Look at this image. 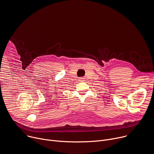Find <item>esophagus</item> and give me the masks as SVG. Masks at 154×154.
I'll use <instances>...</instances> for the list:
<instances>
[{"label":"esophagus","mask_w":154,"mask_h":154,"mask_svg":"<svg viewBox=\"0 0 154 154\" xmlns=\"http://www.w3.org/2000/svg\"><path fill=\"white\" fill-rule=\"evenodd\" d=\"M80 79H81V81H82V78H81Z\"/></svg>","instance_id":"esophagus-1"}]
</instances>
